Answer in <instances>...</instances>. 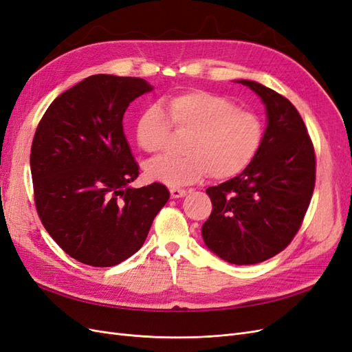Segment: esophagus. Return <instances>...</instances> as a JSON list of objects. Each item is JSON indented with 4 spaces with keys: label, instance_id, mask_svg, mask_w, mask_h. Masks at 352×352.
<instances>
[{
    "label": "esophagus",
    "instance_id": "1",
    "mask_svg": "<svg viewBox=\"0 0 352 352\" xmlns=\"http://www.w3.org/2000/svg\"><path fill=\"white\" fill-rule=\"evenodd\" d=\"M170 195H172V198H182L186 195V190L180 188H172L170 189Z\"/></svg>",
    "mask_w": 352,
    "mask_h": 352
}]
</instances>
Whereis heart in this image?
Masks as SVG:
<instances>
[{
	"label": "heart",
	"instance_id": "1",
	"mask_svg": "<svg viewBox=\"0 0 352 352\" xmlns=\"http://www.w3.org/2000/svg\"><path fill=\"white\" fill-rule=\"evenodd\" d=\"M162 105L148 107L136 122V141L145 153L155 154L167 144L172 126L186 135L182 157H162L145 167L146 177L167 186H185L210 175L230 179L242 173L257 157L264 124L258 114L207 91H189Z\"/></svg>",
	"mask_w": 352,
	"mask_h": 352
}]
</instances>
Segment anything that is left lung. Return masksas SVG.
I'll use <instances>...</instances> for the list:
<instances>
[{"label":"left lung","instance_id":"1","mask_svg":"<svg viewBox=\"0 0 352 352\" xmlns=\"http://www.w3.org/2000/svg\"><path fill=\"white\" fill-rule=\"evenodd\" d=\"M265 109L263 144L233 179L207 188L212 211L202 225L207 248L230 264H257L283 251L300 229L316 180V157L300 113L264 85L241 79Z\"/></svg>","mask_w":352,"mask_h":352}]
</instances>
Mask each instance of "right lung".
Returning a JSON list of instances; mask_svg holds the SVG:
<instances>
[{"label":"right lung","mask_w":352,"mask_h":352,"mask_svg":"<svg viewBox=\"0 0 352 352\" xmlns=\"http://www.w3.org/2000/svg\"><path fill=\"white\" fill-rule=\"evenodd\" d=\"M154 88L141 78L94 74L63 92L42 117L30 150L35 206L58 247L94 267L140 250L170 198L140 175L123 132L129 104Z\"/></svg>","instance_id":"1"}]
</instances>
